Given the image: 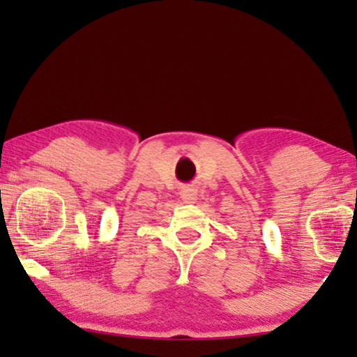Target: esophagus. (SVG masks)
<instances>
[{
    "mask_svg": "<svg viewBox=\"0 0 357 357\" xmlns=\"http://www.w3.org/2000/svg\"><path fill=\"white\" fill-rule=\"evenodd\" d=\"M181 200H183V203H195L197 200V192H195V187L193 185H187L184 187L183 190H181Z\"/></svg>",
    "mask_w": 357,
    "mask_h": 357,
    "instance_id": "obj_1",
    "label": "esophagus"
}]
</instances>
